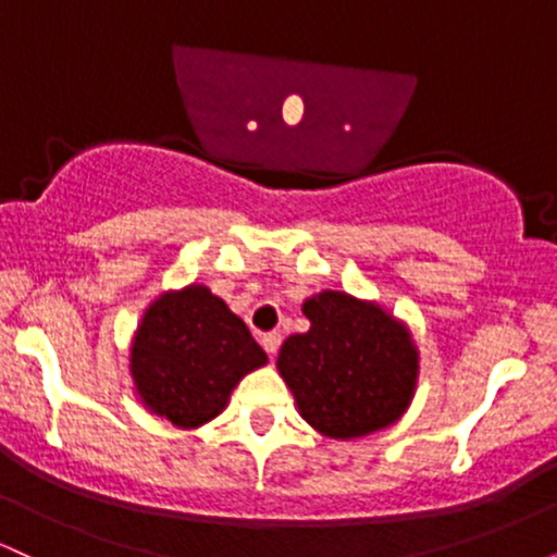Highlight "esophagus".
<instances>
[{
	"instance_id": "obj_1",
	"label": "esophagus",
	"mask_w": 557,
	"mask_h": 557,
	"mask_svg": "<svg viewBox=\"0 0 557 557\" xmlns=\"http://www.w3.org/2000/svg\"><path fill=\"white\" fill-rule=\"evenodd\" d=\"M280 343H283V335H280V332H267V335H261V345H264V350L270 356L277 354Z\"/></svg>"
}]
</instances>
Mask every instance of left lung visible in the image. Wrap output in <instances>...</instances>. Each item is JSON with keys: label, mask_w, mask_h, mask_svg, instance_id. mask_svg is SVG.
Here are the masks:
<instances>
[{"label": "left lung", "mask_w": 557, "mask_h": 557, "mask_svg": "<svg viewBox=\"0 0 557 557\" xmlns=\"http://www.w3.org/2000/svg\"><path fill=\"white\" fill-rule=\"evenodd\" d=\"M309 332L290 335L277 369L300 417L332 440L395 424L413 398L419 350L411 332L380 304L341 290L304 300Z\"/></svg>", "instance_id": "1"}]
</instances>
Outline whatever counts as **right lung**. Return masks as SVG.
<instances>
[{"mask_svg": "<svg viewBox=\"0 0 557 557\" xmlns=\"http://www.w3.org/2000/svg\"><path fill=\"white\" fill-rule=\"evenodd\" d=\"M264 363L267 354L243 319L207 285L162 293L131 345L138 398L181 430L220 417L235 385Z\"/></svg>", "mask_w": 557, "mask_h": 557, "instance_id": "1", "label": "right lung"}]
</instances>
